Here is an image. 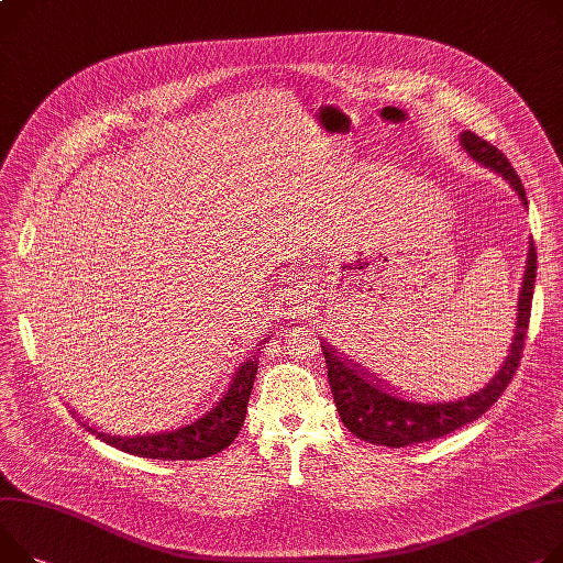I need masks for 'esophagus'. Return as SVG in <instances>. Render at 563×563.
I'll return each mask as SVG.
<instances>
[{
    "instance_id": "34e87169",
    "label": "esophagus",
    "mask_w": 563,
    "mask_h": 563,
    "mask_svg": "<svg viewBox=\"0 0 563 563\" xmlns=\"http://www.w3.org/2000/svg\"><path fill=\"white\" fill-rule=\"evenodd\" d=\"M292 301H295V305H297V301H299V299H292ZM297 309H299V307H297Z\"/></svg>"
}]
</instances>
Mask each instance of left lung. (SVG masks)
Instances as JSON below:
<instances>
[{
    "mask_svg": "<svg viewBox=\"0 0 563 563\" xmlns=\"http://www.w3.org/2000/svg\"><path fill=\"white\" fill-rule=\"evenodd\" d=\"M460 144L475 162H481L492 170L500 173V176L511 185V189L518 194V198L523 200V205H528L521 178L516 176L509 159L496 146H492L489 142H485L483 137H478L471 131H464L460 135ZM534 277H537V252H534V243H530L523 288H521V297H518V318H516L509 356L505 358V365L500 367V372L487 383V387H483L481 393H475L462 401H444V404L406 401L397 395H390V390H385L383 385H376L374 380H369V374L361 372L358 367L338 356L329 344H324L322 354L329 369L327 376H329L333 401L342 423L347 426L358 440H365L369 444L390 446V449H404V446L444 438L449 432L483 417L507 390V385L511 383L518 365H521L523 344L530 327Z\"/></svg>",
    "mask_w": 563,
    "mask_h": 563,
    "instance_id": "1",
    "label": "left lung"
}]
</instances>
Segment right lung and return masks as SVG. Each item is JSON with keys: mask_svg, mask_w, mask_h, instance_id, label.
<instances>
[{"mask_svg": "<svg viewBox=\"0 0 563 563\" xmlns=\"http://www.w3.org/2000/svg\"><path fill=\"white\" fill-rule=\"evenodd\" d=\"M254 374H256V358H250L243 363L230 385V390L221 399V404L216 406L211 412H207L202 419L194 421L191 426L170 430V432H159V435H137V438H119V435H108V432H99L90 428L88 423H82L88 430H92V435L103 440L106 444L133 453L140 457H151V460H202L213 453H219L228 449L245 421L247 412V401L250 393L254 385Z\"/></svg>", "mask_w": 563, "mask_h": 563, "instance_id": "add662e5", "label": "right lung"}]
</instances>
